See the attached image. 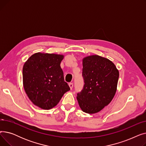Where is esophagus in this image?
Returning a JSON list of instances; mask_svg holds the SVG:
<instances>
[{
  "label": "esophagus",
  "mask_w": 146,
  "mask_h": 146,
  "mask_svg": "<svg viewBox=\"0 0 146 146\" xmlns=\"http://www.w3.org/2000/svg\"><path fill=\"white\" fill-rule=\"evenodd\" d=\"M68 85H69V87L70 88V89H72L73 87V83H70L68 84Z\"/></svg>",
  "instance_id": "1"
}]
</instances>
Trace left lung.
Returning <instances> with one entry per match:
<instances>
[{"mask_svg":"<svg viewBox=\"0 0 146 146\" xmlns=\"http://www.w3.org/2000/svg\"><path fill=\"white\" fill-rule=\"evenodd\" d=\"M83 89L77 99L82 110L88 113L101 111L116 93L119 72L110 60L94 55L83 60Z\"/></svg>","mask_w":146,"mask_h":146,"instance_id":"1","label":"left lung"}]
</instances>
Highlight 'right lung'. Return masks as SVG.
<instances>
[{"mask_svg": "<svg viewBox=\"0 0 146 146\" xmlns=\"http://www.w3.org/2000/svg\"><path fill=\"white\" fill-rule=\"evenodd\" d=\"M63 55L38 52L23 67V85L31 102L43 110H50L60 101L70 87L64 81L60 67Z\"/></svg>", "mask_w": 146, "mask_h": 146, "instance_id": "right-lung-1", "label": "right lung"}]
</instances>
